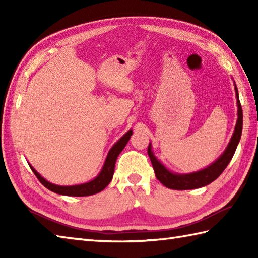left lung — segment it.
Returning a JSON list of instances; mask_svg holds the SVG:
<instances>
[{"label":"left lung","mask_w":258,"mask_h":258,"mask_svg":"<svg viewBox=\"0 0 258 258\" xmlns=\"http://www.w3.org/2000/svg\"><path fill=\"white\" fill-rule=\"evenodd\" d=\"M235 92H236V100H237V106H238L236 126H235L233 136L231 141H229L226 150L224 151L223 154L213 164H211L210 166L202 169V171L189 173V174L173 173L171 171H168V169L157 160L155 155L153 154L152 146L150 143L149 149H147V153H149V156L151 158L156 178L160 180L164 186H166L167 188L177 189V190L200 188V187H203V186L211 184L213 180H215L224 172V169L226 168L228 163L231 162V160L235 154V151L237 149V145L239 143L240 136H242V130H243V111H242V105H240V102H239L238 90L236 85H235Z\"/></svg>","instance_id":"left-lung-1"}]
</instances>
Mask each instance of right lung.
I'll return each mask as SVG.
<instances>
[{
	"label": "right lung",
	"instance_id": "obj_1",
	"mask_svg": "<svg viewBox=\"0 0 258 258\" xmlns=\"http://www.w3.org/2000/svg\"><path fill=\"white\" fill-rule=\"evenodd\" d=\"M133 134V131L130 130L127 133L123 135V138H120L116 143L113 145V147L109 150L107 157L105 160V163H104L103 168L101 169L100 174L97 176L92 179L91 182H87L84 184H80V185H73V186H59L52 184L50 182H47L45 178H43L40 174H38L34 168H33L30 164V167L33 171V173L35 174V176L37 179L45 186L47 189H50L54 193L56 194H61V195H68V196H90V195H94L100 193L101 190L104 188L111 182L113 178V174H114V167H115V163H116L117 156L119 155V153L123 151L125 145L127 144L128 140L131 139V135Z\"/></svg>",
	"mask_w": 258,
	"mask_h": 258
}]
</instances>
